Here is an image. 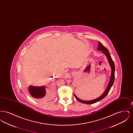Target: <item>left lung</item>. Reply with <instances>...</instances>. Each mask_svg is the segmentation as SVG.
<instances>
[{
	"label": "left lung",
	"mask_w": 133,
	"mask_h": 133,
	"mask_svg": "<svg viewBox=\"0 0 133 133\" xmlns=\"http://www.w3.org/2000/svg\"><path fill=\"white\" fill-rule=\"evenodd\" d=\"M97 50L99 51H102V53L104 54L106 56L107 58L108 61L109 62V65L111 67V77H110V81H109V82L108 84V85L105 91H104V92L103 93V94L100 96L99 97L94 99V100H90V101H84L82 100H81L80 99H79L76 95L75 94L74 96L76 98V99L81 103H84V104H94L96 102H98L101 100L102 99H103V98H104L109 92L110 89L111 88L113 83H114V80H115V65H114V62L111 58V56H110V54L109 52V51L100 42H99V45H98V48H97Z\"/></svg>",
	"instance_id": "1"
}]
</instances>
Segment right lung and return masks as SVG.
Listing matches in <instances>:
<instances>
[{"label":"right lung","instance_id":"add662e5","mask_svg":"<svg viewBox=\"0 0 133 133\" xmlns=\"http://www.w3.org/2000/svg\"><path fill=\"white\" fill-rule=\"evenodd\" d=\"M28 92L32 97L37 99H45L46 95V86H29Z\"/></svg>","mask_w":133,"mask_h":133}]
</instances>
